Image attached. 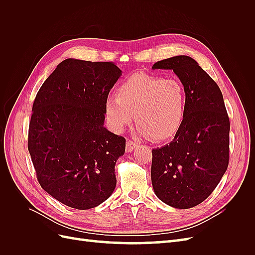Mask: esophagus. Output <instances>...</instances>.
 <instances>
[{"mask_svg":"<svg viewBox=\"0 0 255 255\" xmlns=\"http://www.w3.org/2000/svg\"><path fill=\"white\" fill-rule=\"evenodd\" d=\"M136 146H138V143L136 141L128 140L127 145H126V150H127V152H132L136 148Z\"/></svg>","mask_w":255,"mask_h":255,"instance_id":"1","label":"esophagus"}]
</instances>
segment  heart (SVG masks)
<instances>
[{
    "label": "heart",
    "mask_w": 255,
    "mask_h": 255,
    "mask_svg": "<svg viewBox=\"0 0 255 255\" xmlns=\"http://www.w3.org/2000/svg\"><path fill=\"white\" fill-rule=\"evenodd\" d=\"M186 107V89L179 80L137 73L120 85L116 98L106 99L104 111L117 132L125 129L136 114L138 133L161 141L179 132Z\"/></svg>",
    "instance_id": "1"
}]
</instances>
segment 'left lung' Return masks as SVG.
Instances as JSON below:
<instances>
[{
    "label": "left lung",
    "instance_id": "obj_1",
    "mask_svg": "<svg viewBox=\"0 0 255 255\" xmlns=\"http://www.w3.org/2000/svg\"><path fill=\"white\" fill-rule=\"evenodd\" d=\"M152 69L173 70L186 89L184 123L173 140L152 150L151 180L164 203L190 208L210 196L227 171L230 120L221 90L189 56L157 61Z\"/></svg>",
    "mask_w": 255,
    "mask_h": 255
}]
</instances>
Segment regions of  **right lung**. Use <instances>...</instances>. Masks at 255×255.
I'll use <instances>...</instances> for the list:
<instances>
[{"instance_id":"add662e5","label":"right lung","mask_w":255,"mask_h":255,"mask_svg":"<svg viewBox=\"0 0 255 255\" xmlns=\"http://www.w3.org/2000/svg\"><path fill=\"white\" fill-rule=\"evenodd\" d=\"M121 70L111 61L68 58L37 92L27 148L40 186L57 201L89 210L115 190L126 138L104 128V105Z\"/></svg>"}]
</instances>
